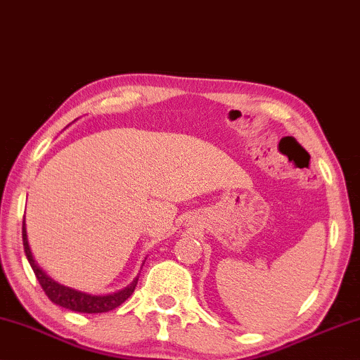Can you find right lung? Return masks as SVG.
<instances>
[{"label": "right lung", "instance_id": "add662e5", "mask_svg": "<svg viewBox=\"0 0 360 360\" xmlns=\"http://www.w3.org/2000/svg\"><path fill=\"white\" fill-rule=\"evenodd\" d=\"M22 245H24V252H26V257L29 261L30 267H32L35 277L40 283V287L44 288L45 295H47L50 300H52L55 305H60L63 308H68L72 311H79V313H105L114 310L119 305L127 300V298L134 293L136 282H139V276L131 281L127 287L120 288L117 292L105 293V295H94V293H86L77 290V288L67 287L63 283H58L53 281L52 277L47 276V272L42 271L37 262H35L32 251H30L29 240H27V231H26V219L22 220ZM146 259V257H145ZM145 264V261L141 262V266Z\"/></svg>", "mask_w": 360, "mask_h": 360}]
</instances>
